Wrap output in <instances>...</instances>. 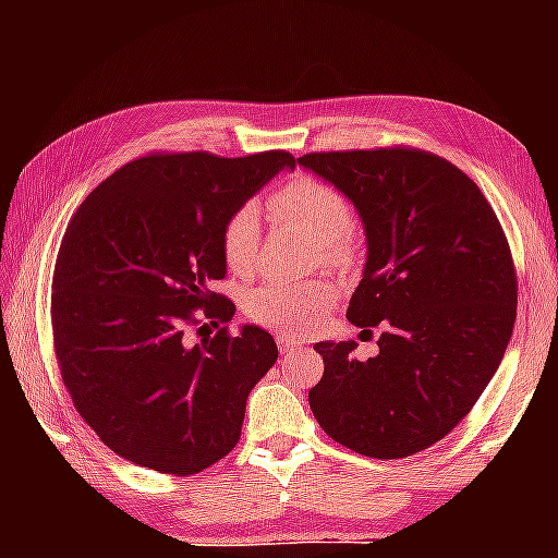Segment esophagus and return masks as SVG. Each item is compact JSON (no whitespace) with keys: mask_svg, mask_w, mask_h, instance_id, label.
Here are the masks:
<instances>
[{"mask_svg":"<svg viewBox=\"0 0 558 558\" xmlns=\"http://www.w3.org/2000/svg\"><path fill=\"white\" fill-rule=\"evenodd\" d=\"M278 349H280V354L298 352L300 342H295V339H290V337H278Z\"/></svg>","mask_w":558,"mask_h":558,"instance_id":"34e87169","label":"esophagus"}]
</instances>
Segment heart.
<instances>
[{
	"mask_svg": "<svg viewBox=\"0 0 558 558\" xmlns=\"http://www.w3.org/2000/svg\"><path fill=\"white\" fill-rule=\"evenodd\" d=\"M276 219L295 226L307 239L319 243L323 256L332 263L352 258L354 245L349 233L354 229V209L347 196L323 179L298 174L280 184L268 199ZM260 243L258 211L251 204L239 206L223 223L221 253L235 276H248L256 266ZM337 290L329 280H266L245 292L243 310L253 323L276 332L302 337L310 335L332 310Z\"/></svg>",
	"mask_w": 558,
	"mask_h": 558,
	"instance_id": "heart-1",
	"label": "heart"
}]
</instances>
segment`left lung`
<instances>
[{"mask_svg": "<svg viewBox=\"0 0 558 558\" xmlns=\"http://www.w3.org/2000/svg\"><path fill=\"white\" fill-rule=\"evenodd\" d=\"M298 162L362 216L366 266L347 307L381 325L379 354L317 342L325 374L310 409L329 438L366 458L430 448L493 379L517 317V272L493 206L456 165L413 147L310 153Z\"/></svg>", "mask_w": 558, "mask_h": 558, "instance_id": "8db88e82", "label": "left lung"}]
</instances>
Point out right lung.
<instances>
[{
  "label": "right lung",
  "instance_id": "add662e5",
  "mask_svg": "<svg viewBox=\"0 0 558 558\" xmlns=\"http://www.w3.org/2000/svg\"><path fill=\"white\" fill-rule=\"evenodd\" d=\"M282 167L295 169L286 149L132 159L93 189L63 233L51 292L63 384L98 438L140 468L194 475L241 438L276 339L243 325L189 344L186 329L199 325L196 310L231 323L235 305L211 290L226 276L223 223Z\"/></svg>",
  "mask_w": 558,
  "mask_h": 558
}]
</instances>
